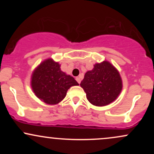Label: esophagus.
I'll return each instance as SVG.
<instances>
[{
  "label": "esophagus",
  "mask_w": 154,
  "mask_h": 154,
  "mask_svg": "<svg viewBox=\"0 0 154 154\" xmlns=\"http://www.w3.org/2000/svg\"><path fill=\"white\" fill-rule=\"evenodd\" d=\"M76 80H77V82H78L79 84L81 82V79H80V77H76Z\"/></svg>",
  "instance_id": "34e87169"
}]
</instances>
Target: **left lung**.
<instances>
[{
  "instance_id": "obj_1",
  "label": "left lung",
  "mask_w": 154,
  "mask_h": 154,
  "mask_svg": "<svg viewBox=\"0 0 154 154\" xmlns=\"http://www.w3.org/2000/svg\"><path fill=\"white\" fill-rule=\"evenodd\" d=\"M80 86L90 103L104 106L114 101L122 89V81L118 70L110 62L95 63L85 75Z\"/></svg>"
}]
</instances>
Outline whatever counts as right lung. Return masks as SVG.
<instances>
[{
  "label": "right lung",
  "mask_w": 154,
  "mask_h": 154,
  "mask_svg": "<svg viewBox=\"0 0 154 154\" xmlns=\"http://www.w3.org/2000/svg\"><path fill=\"white\" fill-rule=\"evenodd\" d=\"M60 66L58 62L48 59L40 63L32 75L33 92L39 99L47 104L59 103L72 86L79 85L74 77L61 71Z\"/></svg>",
  "instance_id": "obj_1"
}]
</instances>
